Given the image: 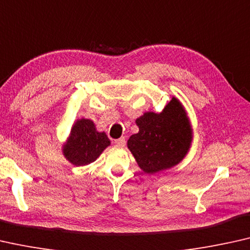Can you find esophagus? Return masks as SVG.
<instances>
[{
    "mask_svg": "<svg viewBox=\"0 0 250 250\" xmlns=\"http://www.w3.org/2000/svg\"><path fill=\"white\" fill-rule=\"evenodd\" d=\"M114 145L118 146V147H124V146L125 145V137H121V138L114 140Z\"/></svg>",
    "mask_w": 250,
    "mask_h": 250,
    "instance_id": "obj_1",
    "label": "esophagus"
}]
</instances>
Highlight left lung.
<instances>
[{
	"mask_svg": "<svg viewBox=\"0 0 250 250\" xmlns=\"http://www.w3.org/2000/svg\"><path fill=\"white\" fill-rule=\"evenodd\" d=\"M136 125L139 131L130 136L126 146L145 173L167 170L187 156L194 130L187 111L175 96L160 113L149 111L137 118Z\"/></svg>",
	"mask_w": 250,
	"mask_h": 250,
	"instance_id": "obj_1",
	"label": "left lung"
}]
</instances>
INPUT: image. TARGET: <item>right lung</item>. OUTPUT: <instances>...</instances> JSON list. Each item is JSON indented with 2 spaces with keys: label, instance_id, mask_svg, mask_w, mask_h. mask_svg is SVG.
Wrapping results in <instances>:
<instances>
[{
  "label": "right lung",
  "instance_id": "right-lung-1",
  "mask_svg": "<svg viewBox=\"0 0 250 250\" xmlns=\"http://www.w3.org/2000/svg\"><path fill=\"white\" fill-rule=\"evenodd\" d=\"M111 145L104 131H97L90 119H78L73 122L69 137L62 145L64 159L76 167H83L96 161L104 149Z\"/></svg>",
  "mask_w": 250,
  "mask_h": 250
}]
</instances>
